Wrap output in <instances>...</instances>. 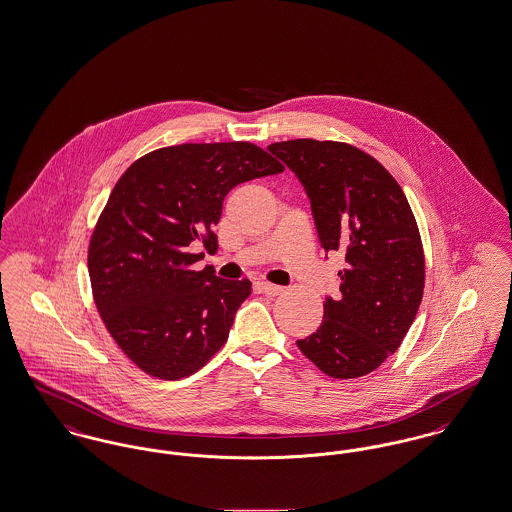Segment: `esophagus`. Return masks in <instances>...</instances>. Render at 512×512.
Returning a JSON list of instances; mask_svg holds the SVG:
<instances>
[{"instance_id":"esophagus-1","label":"esophagus","mask_w":512,"mask_h":512,"mask_svg":"<svg viewBox=\"0 0 512 512\" xmlns=\"http://www.w3.org/2000/svg\"><path fill=\"white\" fill-rule=\"evenodd\" d=\"M257 286H259V290H261V292H265L267 295H272V297H274V295L284 293V288H282V286H276V284H270V282H259Z\"/></svg>"}]
</instances>
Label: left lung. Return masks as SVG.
I'll use <instances>...</instances> for the list:
<instances>
[{"label":"left lung","mask_w":512,"mask_h":512,"mask_svg":"<svg viewBox=\"0 0 512 512\" xmlns=\"http://www.w3.org/2000/svg\"><path fill=\"white\" fill-rule=\"evenodd\" d=\"M311 199L324 251H343L338 299L326 297L301 353L332 378H359L397 351L424 292V251L411 205L374 157L311 138L270 144Z\"/></svg>","instance_id":"1"}]
</instances>
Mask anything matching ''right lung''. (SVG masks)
Wrapping results in <instances>:
<instances>
[{
    "instance_id": "right-lung-1",
    "label": "right lung",
    "mask_w": 512,
    "mask_h": 512,
    "mask_svg": "<svg viewBox=\"0 0 512 512\" xmlns=\"http://www.w3.org/2000/svg\"><path fill=\"white\" fill-rule=\"evenodd\" d=\"M284 167L249 142L161 147L115 184L88 247L99 317L122 353L146 374L180 380L228 340L251 282L194 270L201 242L217 251L222 201L247 180Z\"/></svg>"
}]
</instances>
